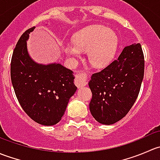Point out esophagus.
<instances>
[{
  "mask_svg": "<svg viewBox=\"0 0 160 160\" xmlns=\"http://www.w3.org/2000/svg\"><path fill=\"white\" fill-rule=\"evenodd\" d=\"M76 84L78 87H83L88 84V75L83 71L76 72Z\"/></svg>",
  "mask_w": 160,
  "mask_h": 160,
  "instance_id": "esophagus-1",
  "label": "esophagus"
}]
</instances>
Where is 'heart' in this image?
Listing matches in <instances>:
<instances>
[{"label": "heart", "instance_id": "b5f03b06", "mask_svg": "<svg viewBox=\"0 0 160 160\" xmlns=\"http://www.w3.org/2000/svg\"><path fill=\"white\" fill-rule=\"evenodd\" d=\"M118 46V38L113 31L102 25H93L74 35L73 44L64 46V52L74 59L82 52L88 51V61L97 68L106 67L111 62Z\"/></svg>", "mask_w": 160, "mask_h": 160}]
</instances>
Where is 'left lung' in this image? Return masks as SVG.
Instances as JSON below:
<instances>
[{"mask_svg":"<svg viewBox=\"0 0 160 160\" xmlns=\"http://www.w3.org/2000/svg\"><path fill=\"white\" fill-rule=\"evenodd\" d=\"M140 43L125 46L118 59L91 76L90 111L99 123L112 125L123 118L136 101L144 77Z\"/></svg>","mask_w":160,"mask_h":160,"instance_id":"left-lung-1","label":"left lung"}]
</instances>
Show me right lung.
Wrapping results in <instances>:
<instances>
[{"label": "right lung", "mask_w": 160, "mask_h": 160, "mask_svg": "<svg viewBox=\"0 0 160 160\" xmlns=\"http://www.w3.org/2000/svg\"><path fill=\"white\" fill-rule=\"evenodd\" d=\"M35 27L18 41L11 62V78L19 104L37 123L54 125L61 120L77 90L72 71L59 63L38 64L30 57L27 40Z\"/></svg>", "instance_id": "1"}]
</instances>
